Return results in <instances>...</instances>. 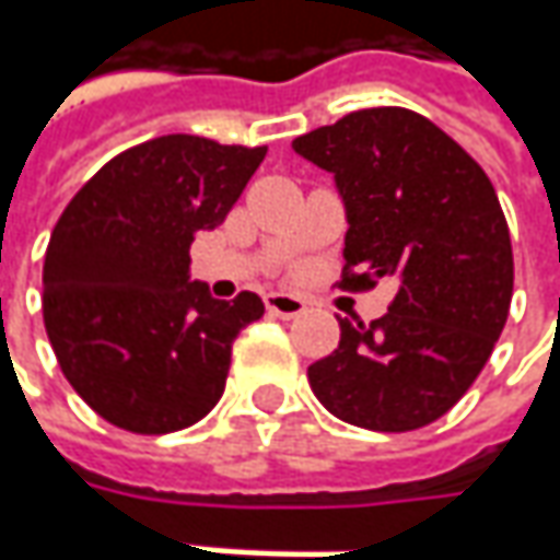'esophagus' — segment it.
I'll return each instance as SVG.
<instances>
[{
  "label": "esophagus",
  "mask_w": 560,
  "mask_h": 560,
  "mask_svg": "<svg viewBox=\"0 0 560 560\" xmlns=\"http://www.w3.org/2000/svg\"><path fill=\"white\" fill-rule=\"evenodd\" d=\"M266 310L279 318H298L306 313V303H303V298H298V294L272 291V294H266Z\"/></svg>",
  "instance_id": "34e87169"
}]
</instances>
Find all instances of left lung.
<instances>
[{
	"instance_id": "left-lung-1",
	"label": "left lung",
	"mask_w": 560,
	"mask_h": 560,
	"mask_svg": "<svg viewBox=\"0 0 560 560\" xmlns=\"http://www.w3.org/2000/svg\"><path fill=\"white\" fill-rule=\"evenodd\" d=\"M335 173L347 207L343 291L396 284L387 313L340 322L310 387L340 421L418 431L453 409L505 328L514 257L490 176L440 126L409 107H365L294 139Z\"/></svg>"
}]
</instances>
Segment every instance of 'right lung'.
I'll return each mask as SVG.
<instances>
[{
    "instance_id": "obj_1",
    "label": "right lung",
    "mask_w": 560,
    "mask_h": 560,
    "mask_svg": "<svg viewBox=\"0 0 560 560\" xmlns=\"http://www.w3.org/2000/svg\"><path fill=\"white\" fill-rule=\"evenodd\" d=\"M266 148L161 136L110 158L55 222L43 322L70 387L132 434H173L220 402L232 343L262 316L242 291L188 281V247L217 229Z\"/></svg>"
}]
</instances>
